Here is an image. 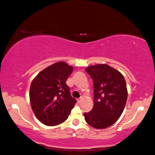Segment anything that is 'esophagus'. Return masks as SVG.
<instances>
[{"label":"esophagus","mask_w":155,"mask_h":155,"mask_svg":"<svg viewBox=\"0 0 155 155\" xmlns=\"http://www.w3.org/2000/svg\"><path fill=\"white\" fill-rule=\"evenodd\" d=\"M77 101H78V103H81V98H78Z\"/></svg>","instance_id":"obj_1"}]
</instances>
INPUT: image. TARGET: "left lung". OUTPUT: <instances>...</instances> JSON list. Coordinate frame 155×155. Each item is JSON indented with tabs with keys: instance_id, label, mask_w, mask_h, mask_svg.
<instances>
[{
	"instance_id": "1",
	"label": "left lung",
	"mask_w": 155,
	"mask_h": 155,
	"mask_svg": "<svg viewBox=\"0 0 155 155\" xmlns=\"http://www.w3.org/2000/svg\"><path fill=\"white\" fill-rule=\"evenodd\" d=\"M93 81L94 106L85 113L86 122L95 129L114 124L122 115L127 100L125 79L122 74L107 64L91 65L85 69Z\"/></svg>"
}]
</instances>
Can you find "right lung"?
Returning a JSON list of instances; mask_svg holds the SVG:
<instances>
[{"label": "right lung", "instance_id": "right-lung-1", "mask_svg": "<svg viewBox=\"0 0 155 155\" xmlns=\"http://www.w3.org/2000/svg\"><path fill=\"white\" fill-rule=\"evenodd\" d=\"M72 71L71 66L58 62L40 71L32 81L29 94L32 110L45 125L65 121L77 103L66 84Z\"/></svg>", "mask_w": 155, "mask_h": 155}]
</instances>
